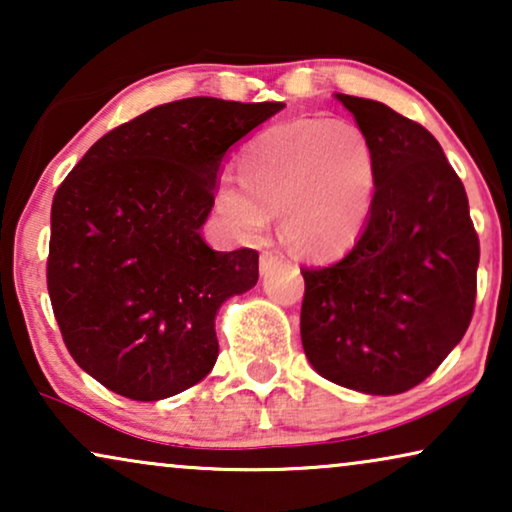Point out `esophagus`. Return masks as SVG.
I'll return each instance as SVG.
<instances>
[{
  "mask_svg": "<svg viewBox=\"0 0 512 512\" xmlns=\"http://www.w3.org/2000/svg\"><path fill=\"white\" fill-rule=\"evenodd\" d=\"M284 261V256L279 254V251H275V249H265L263 254H261V272L265 275V272H270L272 268H275V265H279Z\"/></svg>",
  "mask_w": 512,
  "mask_h": 512,
  "instance_id": "esophagus-1",
  "label": "esophagus"
}]
</instances>
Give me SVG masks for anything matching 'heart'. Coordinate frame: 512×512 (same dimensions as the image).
I'll return each instance as SVG.
<instances>
[{
    "label": "heart",
    "mask_w": 512,
    "mask_h": 512,
    "mask_svg": "<svg viewBox=\"0 0 512 512\" xmlns=\"http://www.w3.org/2000/svg\"><path fill=\"white\" fill-rule=\"evenodd\" d=\"M237 181L214 191V209L235 233L258 235L270 214H282L293 247L331 256L354 244L368 219L375 158L356 125L310 118L263 132L237 163Z\"/></svg>",
    "instance_id": "heart-1"
}]
</instances>
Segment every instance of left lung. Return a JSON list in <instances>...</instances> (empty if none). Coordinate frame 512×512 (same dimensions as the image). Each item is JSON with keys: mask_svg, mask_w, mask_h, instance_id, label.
Wrapping results in <instances>:
<instances>
[{"mask_svg": "<svg viewBox=\"0 0 512 512\" xmlns=\"http://www.w3.org/2000/svg\"><path fill=\"white\" fill-rule=\"evenodd\" d=\"M375 158L366 228L338 263L300 268V338L326 380L373 396L424 382L473 319L480 240L464 184L424 125L335 95Z\"/></svg>", "mask_w": 512, "mask_h": 512, "instance_id": "1", "label": "left lung"}]
</instances>
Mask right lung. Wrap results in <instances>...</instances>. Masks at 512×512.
<instances>
[{
  "instance_id": "add662e5",
  "label": "right lung",
  "mask_w": 512,
  "mask_h": 512,
  "mask_svg": "<svg viewBox=\"0 0 512 512\" xmlns=\"http://www.w3.org/2000/svg\"><path fill=\"white\" fill-rule=\"evenodd\" d=\"M284 102L160 104L90 146L51 205L46 284L72 359L114 394L160 401L219 356L221 303L258 282V251L200 226L226 151Z\"/></svg>"
}]
</instances>
